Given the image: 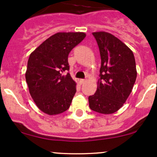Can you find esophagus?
Here are the masks:
<instances>
[{
    "label": "esophagus",
    "instance_id": "34e87169",
    "mask_svg": "<svg viewBox=\"0 0 157 157\" xmlns=\"http://www.w3.org/2000/svg\"><path fill=\"white\" fill-rule=\"evenodd\" d=\"M85 82H86V80H84V79H80V84H83V83H84Z\"/></svg>",
    "mask_w": 157,
    "mask_h": 157
}]
</instances>
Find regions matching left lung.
I'll list each match as a JSON object with an SVG mask.
<instances>
[{
	"mask_svg": "<svg viewBox=\"0 0 157 157\" xmlns=\"http://www.w3.org/2000/svg\"><path fill=\"white\" fill-rule=\"evenodd\" d=\"M101 56L97 90L89 96V106L101 114H112L123 106L137 78L134 54L119 39L106 32H95Z\"/></svg>",
	"mask_w": 157,
	"mask_h": 157,
	"instance_id": "1",
	"label": "left lung"
}]
</instances>
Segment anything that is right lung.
Here are the masks:
<instances>
[{"label": "right lung", "mask_w": 157, "mask_h": 157, "mask_svg": "<svg viewBox=\"0 0 157 157\" xmlns=\"http://www.w3.org/2000/svg\"><path fill=\"white\" fill-rule=\"evenodd\" d=\"M86 33H58L50 36L29 55L26 80L36 106L55 115L69 109L76 91V82L70 74L68 55L83 40Z\"/></svg>", "instance_id": "1"}]
</instances>
